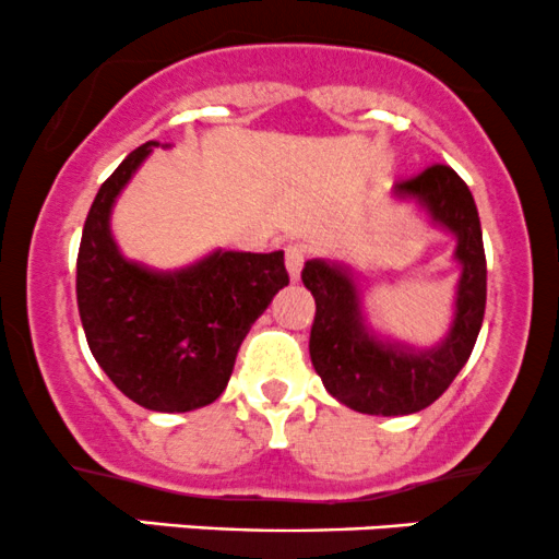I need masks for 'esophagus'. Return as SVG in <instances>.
Instances as JSON below:
<instances>
[{"label": "esophagus", "instance_id": "34e87169", "mask_svg": "<svg viewBox=\"0 0 559 559\" xmlns=\"http://www.w3.org/2000/svg\"><path fill=\"white\" fill-rule=\"evenodd\" d=\"M305 260H308V249L305 247H294L286 249V270H289V278L292 281H299V275H302V267H305Z\"/></svg>", "mask_w": 559, "mask_h": 559}]
</instances>
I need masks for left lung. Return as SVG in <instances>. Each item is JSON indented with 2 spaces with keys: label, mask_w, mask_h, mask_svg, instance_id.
Segmentation results:
<instances>
[{
  "label": "left lung",
  "mask_w": 559,
  "mask_h": 559,
  "mask_svg": "<svg viewBox=\"0 0 559 559\" xmlns=\"http://www.w3.org/2000/svg\"><path fill=\"white\" fill-rule=\"evenodd\" d=\"M395 199H414L435 225L456 236L462 265L456 312L440 345L414 349L379 340L366 323L355 275L326 260L305 262L302 284L316 297L310 360L323 388L347 408L371 416H406L438 401L464 369L486 316V249L467 182L445 164L401 180Z\"/></svg>",
  "instance_id": "left-lung-1"
}]
</instances>
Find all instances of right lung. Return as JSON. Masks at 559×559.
I'll list each match as a JSON object with an SVG mask.
<instances>
[{
	"label": "right lung",
	"instance_id": "right-lung-1",
	"mask_svg": "<svg viewBox=\"0 0 559 559\" xmlns=\"http://www.w3.org/2000/svg\"><path fill=\"white\" fill-rule=\"evenodd\" d=\"M156 140L140 145L92 201L76 260V302L97 366L130 401L162 414L210 406L228 388L251 323L289 284L284 251H212L180 270L127 260L110 210Z\"/></svg>",
	"mask_w": 559,
	"mask_h": 559
}]
</instances>
